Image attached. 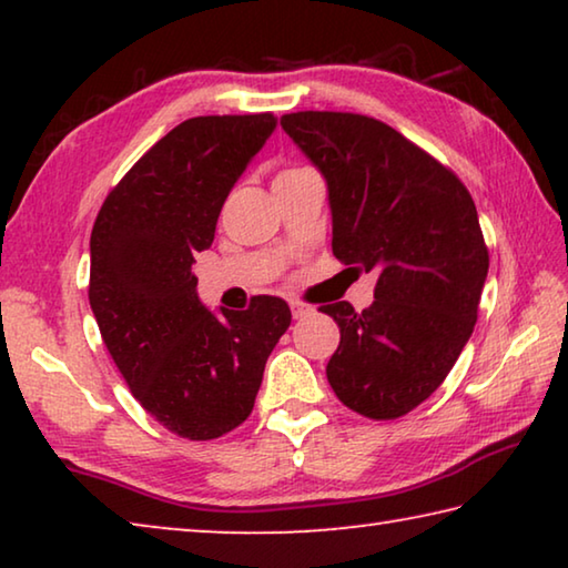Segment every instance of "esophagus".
I'll use <instances>...</instances> for the list:
<instances>
[{
	"label": "esophagus",
	"instance_id": "obj_1",
	"mask_svg": "<svg viewBox=\"0 0 568 568\" xmlns=\"http://www.w3.org/2000/svg\"><path fill=\"white\" fill-rule=\"evenodd\" d=\"M291 313H293V318L297 321V318H305V315H311L313 307L301 303V301H291Z\"/></svg>",
	"mask_w": 568,
	"mask_h": 568
}]
</instances>
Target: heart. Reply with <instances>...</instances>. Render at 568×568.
<instances>
[{"label": "heart", "mask_w": 568, "mask_h": 568, "mask_svg": "<svg viewBox=\"0 0 568 568\" xmlns=\"http://www.w3.org/2000/svg\"><path fill=\"white\" fill-rule=\"evenodd\" d=\"M297 170H305V168H285V170L277 172V178H281V175H291V172H297Z\"/></svg>", "instance_id": "heart-1"}]
</instances>
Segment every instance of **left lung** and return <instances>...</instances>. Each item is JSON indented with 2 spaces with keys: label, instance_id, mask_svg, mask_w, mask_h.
Masks as SVG:
<instances>
[{
  "label": "left lung",
  "instance_id": "1",
  "mask_svg": "<svg viewBox=\"0 0 568 568\" xmlns=\"http://www.w3.org/2000/svg\"><path fill=\"white\" fill-rule=\"evenodd\" d=\"M281 124L328 182L333 255L378 275L365 311L318 307L341 328L325 376L365 418L406 416L474 333L488 273L474 197L454 170L368 114L305 110Z\"/></svg>",
  "mask_w": 568,
  "mask_h": 568
}]
</instances>
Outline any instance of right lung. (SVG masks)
Segmentation results:
<instances>
[{
	"instance_id": "obj_1",
	"label": "right lung",
	"mask_w": 568,
	"mask_h": 568,
	"mask_svg": "<svg viewBox=\"0 0 568 568\" xmlns=\"http://www.w3.org/2000/svg\"><path fill=\"white\" fill-rule=\"evenodd\" d=\"M273 130V112L180 122L94 220L90 305L102 341L140 406L180 438H220L253 413L267 355L291 325V307L273 295L210 313L192 275L227 192Z\"/></svg>"
}]
</instances>
